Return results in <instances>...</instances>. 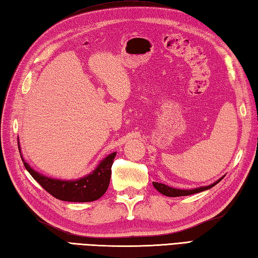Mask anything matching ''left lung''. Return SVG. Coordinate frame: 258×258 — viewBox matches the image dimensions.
<instances>
[{
	"label": "left lung",
	"instance_id": "obj_1",
	"mask_svg": "<svg viewBox=\"0 0 258 258\" xmlns=\"http://www.w3.org/2000/svg\"><path fill=\"white\" fill-rule=\"evenodd\" d=\"M224 178V176H223ZM223 178H220L219 180H217L216 182L211 183L209 185H205V186H199V188H195V189H189V190H183V189H176V188H172V186H169L163 183H159V182H153V186L159 191L160 194H162L166 197H182V196H190L194 194H198L201 192V191L208 190L210 188H213L219 181L223 180Z\"/></svg>",
	"mask_w": 258,
	"mask_h": 258
}]
</instances>
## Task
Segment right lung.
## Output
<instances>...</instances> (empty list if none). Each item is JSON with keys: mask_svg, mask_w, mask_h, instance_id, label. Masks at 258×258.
I'll list each match as a JSON object with an SVG mask.
<instances>
[{"mask_svg": "<svg viewBox=\"0 0 258 258\" xmlns=\"http://www.w3.org/2000/svg\"><path fill=\"white\" fill-rule=\"evenodd\" d=\"M18 146L25 169L32 175V178L54 198L62 201H69V203H89V201L99 199L107 191L110 174H112L113 160L116 156V152L108 154L100 161L95 170L83 178L76 180H60L49 178V176L37 172L25 162L22 158L21 149H20L19 138Z\"/></svg>", "mask_w": 258, "mask_h": 258, "instance_id": "obj_1", "label": "right lung"}]
</instances>
